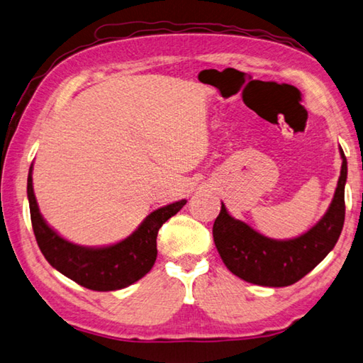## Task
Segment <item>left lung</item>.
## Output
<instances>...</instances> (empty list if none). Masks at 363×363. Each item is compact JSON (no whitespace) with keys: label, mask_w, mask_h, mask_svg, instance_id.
Segmentation results:
<instances>
[{"label":"left lung","mask_w":363,"mask_h":363,"mask_svg":"<svg viewBox=\"0 0 363 363\" xmlns=\"http://www.w3.org/2000/svg\"><path fill=\"white\" fill-rule=\"evenodd\" d=\"M341 172L325 215L310 230L291 240H273L232 218L224 203L213 224V240L225 267L245 281L283 288L310 273L333 250L345 224L347 161L340 148Z\"/></svg>","instance_id":"left-lung-1"}]
</instances>
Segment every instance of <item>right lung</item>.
I'll list each match as a JSON object with an SVG mask.
<instances>
[{
	"instance_id": "right-lung-1",
	"label": "right lung",
	"mask_w": 363,
	"mask_h": 363,
	"mask_svg": "<svg viewBox=\"0 0 363 363\" xmlns=\"http://www.w3.org/2000/svg\"><path fill=\"white\" fill-rule=\"evenodd\" d=\"M31 172L33 166L30 167L26 193L39 250L53 269L91 291H118L145 277L158 255L156 237L160 228L186 203L182 199L152 211L125 240L102 248H88L65 240L45 223L33 191Z\"/></svg>"
}]
</instances>
